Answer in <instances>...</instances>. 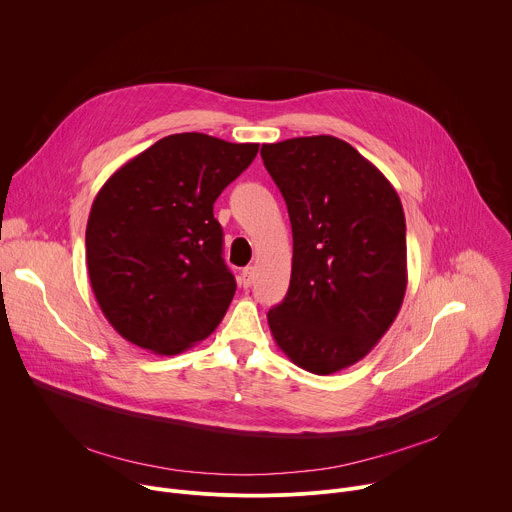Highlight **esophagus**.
<instances>
[{"label":"esophagus","mask_w":512,"mask_h":512,"mask_svg":"<svg viewBox=\"0 0 512 512\" xmlns=\"http://www.w3.org/2000/svg\"><path fill=\"white\" fill-rule=\"evenodd\" d=\"M253 279H255V269H253V267H245V269L241 271V277H239L241 285H243V287H251Z\"/></svg>","instance_id":"1"}]
</instances>
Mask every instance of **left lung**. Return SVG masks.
<instances>
[{
    "label": "left lung",
    "instance_id": "1",
    "mask_svg": "<svg viewBox=\"0 0 512 512\" xmlns=\"http://www.w3.org/2000/svg\"><path fill=\"white\" fill-rule=\"evenodd\" d=\"M289 212L287 296L269 310L277 346L300 369L332 375L367 356L407 289L405 214L391 182L332 135L263 143Z\"/></svg>",
    "mask_w": 512,
    "mask_h": 512
}]
</instances>
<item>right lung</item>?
Here are the masks:
<instances>
[{
	"mask_svg": "<svg viewBox=\"0 0 512 512\" xmlns=\"http://www.w3.org/2000/svg\"><path fill=\"white\" fill-rule=\"evenodd\" d=\"M257 152L259 143L174 133L103 184L87 223V267L103 316L125 340L178 354L221 324L237 283L212 204Z\"/></svg>",
	"mask_w": 512,
	"mask_h": 512,
	"instance_id": "1",
	"label": "right lung"
}]
</instances>
